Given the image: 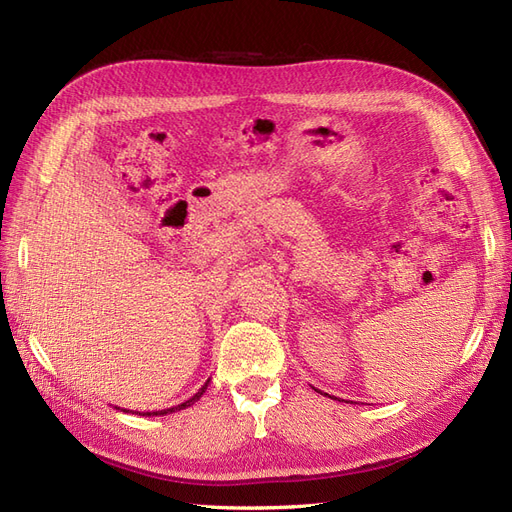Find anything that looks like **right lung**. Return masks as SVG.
I'll return each instance as SVG.
<instances>
[{
  "label": "right lung",
  "instance_id": "add662e5",
  "mask_svg": "<svg viewBox=\"0 0 512 512\" xmlns=\"http://www.w3.org/2000/svg\"><path fill=\"white\" fill-rule=\"evenodd\" d=\"M207 386H209V380L203 384V389H200L194 397H190L188 401H183V404H179V406H175V408H166V410H158V412H138V414H141V416H164V414H170V412H177V410H185V408H190L192 404H196V401L200 399V397H203V393L207 391ZM123 412H126V410H123Z\"/></svg>",
  "mask_w": 512,
  "mask_h": 512
}]
</instances>
